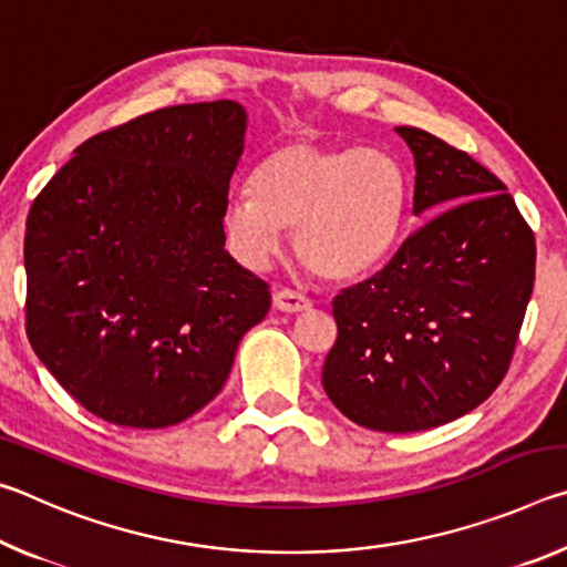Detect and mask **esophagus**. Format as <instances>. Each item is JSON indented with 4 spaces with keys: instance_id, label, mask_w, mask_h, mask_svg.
Wrapping results in <instances>:
<instances>
[{
    "instance_id": "esophagus-1",
    "label": "esophagus",
    "mask_w": 567,
    "mask_h": 567,
    "mask_svg": "<svg viewBox=\"0 0 567 567\" xmlns=\"http://www.w3.org/2000/svg\"><path fill=\"white\" fill-rule=\"evenodd\" d=\"M275 307L280 312H290V315H295V312H305V310H310L312 307V302H310V297H305V295H300V292H295V290H277L275 292Z\"/></svg>"
}]
</instances>
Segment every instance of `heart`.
I'll use <instances>...</instances> for the list:
<instances>
[{"label": "heart", "mask_w": 567, "mask_h": 567, "mask_svg": "<svg viewBox=\"0 0 567 567\" xmlns=\"http://www.w3.org/2000/svg\"><path fill=\"white\" fill-rule=\"evenodd\" d=\"M410 177L385 150L324 147L310 140L272 150L225 207V233L239 260L260 267L292 229L297 260L320 280L368 272L398 243Z\"/></svg>", "instance_id": "heart-1"}]
</instances>
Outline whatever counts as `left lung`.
Here are the masks:
<instances>
[{
	"mask_svg": "<svg viewBox=\"0 0 567 567\" xmlns=\"http://www.w3.org/2000/svg\"><path fill=\"white\" fill-rule=\"evenodd\" d=\"M415 155V215L385 267L332 300L322 388L344 417L417 433L475 410L511 368L535 282V235L467 152L398 127Z\"/></svg>",
	"mask_w": 567,
	"mask_h": 567,
	"instance_id": "8db88e82",
	"label": "left lung"
}]
</instances>
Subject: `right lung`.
I'll use <instances>...</instances> for the list:
<instances>
[{"instance_id": "obj_1", "label": "right lung", "mask_w": 567, "mask_h": 567, "mask_svg": "<svg viewBox=\"0 0 567 567\" xmlns=\"http://www.w3.org/2000/svg\"><path fill=\"white\" fill-rule=\"evenodd\" d=\"M237 102L177 104L94 134L34 197L27 338L92 415L157 430L223 390L270 285L225 252Z\"/></svg>"}]
</instances>
